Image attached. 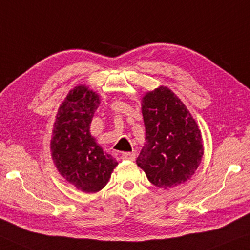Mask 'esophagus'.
I'll list each match as a JSON object with an SVG mask.
<instances>
[{"mask_svg":"<svg viewBox=\"0 0 250 250\" xmlns=\"http://www.w3.org/2000/svg\"><path fill=\"white\" fill-rule=\"evenodd\" d=\"M121 159L125 160V161H135L136 153H133V152H125V153H122Z\"/></svg>","mask_w":250,"mask_h":250,"instance_id":"1","label":"esophagus"}]
</instances>
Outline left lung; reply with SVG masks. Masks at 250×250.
<instances>
[{"mask_svg": "<svg viewBox=\"0 0 250 250\" xmlns=\"http://www.w3.org/2000/svg\"><path fill=\"white\" fill-rule=\"evenodd\" d=\"M145 144L136 163L154 186L168 189L194 175L204 155L202 132L180 98L167 87L142 98Z\"/></svg>", "mask_w": 250, "mask_h": 250, "instance_id": "left-lung-1", "label": "left lung"}]
</instances>
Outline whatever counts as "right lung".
<instances>
[{
  "mask_svg": "<svg viewBox=\"0 0 250 250\" xmlns=\"http://www.w3.org/2000/svg\"><path fill=\"white\" fill-rule=\"evenodd\" d=\"M100 103L96 91L86 85L76 86L60 105L52 131L51 154L59 173L86 194L102 190L118 165L90 133Z\"/></svg>",
  "mask_w": 250,
  "mask_h": 250,
  "instance_id": "obj_1",
  "label": "right lung"
}]
</instances>
